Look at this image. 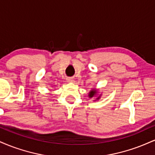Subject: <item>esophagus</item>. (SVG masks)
I'll list each match as a JSON object with an SVG mask.
<instances>
[{"instance_id": "34e87169", "label": "esophagus", "mask_w": 155, "mask_h": 155, "mask_svg": "<svg viewBox=\"0 0 155 155\" xmlns=\"http://www.w3.org/2000/svg\"><path fill=\"white\" fill-rule=\"evenodd\" d=\"M66 80H67L68 82H74V78H73V77H68V78H67Z\"/></svg>"}]
</instances>
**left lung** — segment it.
<instances>
[{
    "instance_id": "left-lung-1",
    "label": "left lung",
    "mask_w": 155,
    "mask_h": 155,
    "mask_svg": "<svg viewBox=\"0 0 155 155\" xmlns=\"http://www.w3.org/2000/svg\"><path fill=\"white\" fill-rule=\"evenodd\" d=\"M97 91L96 90H95V89H92V90H91V91H90V92H89V97H90V98H92V97H95V96L97 95ZM100 96H98V97H97V98H96V100H98L99 98H100Z\"/></svg>"
}]
</instances>
